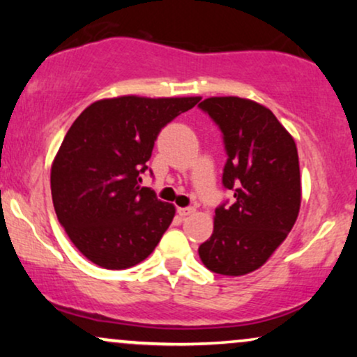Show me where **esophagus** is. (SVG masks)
<instances>
[{
	"label": "esophagus",
	"mask_w": 357,
	"mask_h": 357,
	"mask_svg": "<svg viewBox=\"0 0 357 357\" xmlns=\"http://www.w3.org/2000/svg\"><path fill=\"white\" fill-rule=\"evenodd\" d=\"M196 210L192 206H188V208H178V213H179V216H190V215H192V213H195Z\"/></svg>",
	"instance_id": "obj_1"
}]
</instances>
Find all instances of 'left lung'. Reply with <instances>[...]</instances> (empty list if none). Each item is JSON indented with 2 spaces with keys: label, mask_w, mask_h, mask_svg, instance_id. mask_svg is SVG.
<instances>
[{
  "label": "left lung",
  "mask_w": 357,
  "mask_h": 357,
  "mask_svg": "<svg viewBox=\"0 0 357 357\" xmlns=\"http://www.w3.org/2000/svg\"><path fill=\"white\" fill-rule=\"evenodd\" d=\"M223 134V186L235 202L215 210L213 235L199 245L204 267L238 277L260 268L280 247L301 210L297 146L272 110L240 97L198 105Z\"/></svg>",
  "instance_id": "left-lung-1"
}]
</instances>
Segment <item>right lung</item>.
<instances>
[{
  "label": "right lung",
  "mask_w": 357,
  "mask_h": 357,
  "mask_svg": "<svg viewBox=\"0 0 357 357\" xmlns=\"http://www.w3.org/2000/svg\"><path fill=\"white\" fill-rule=\"evenodd\" d=\"M202 97L124 96L90 104L52 165V199L68 238L109 270L141 264L174 218V206L141 186L154 141Z\"/></svg>",
  "instance_id": "right-lung-1"
}]
</instances>
